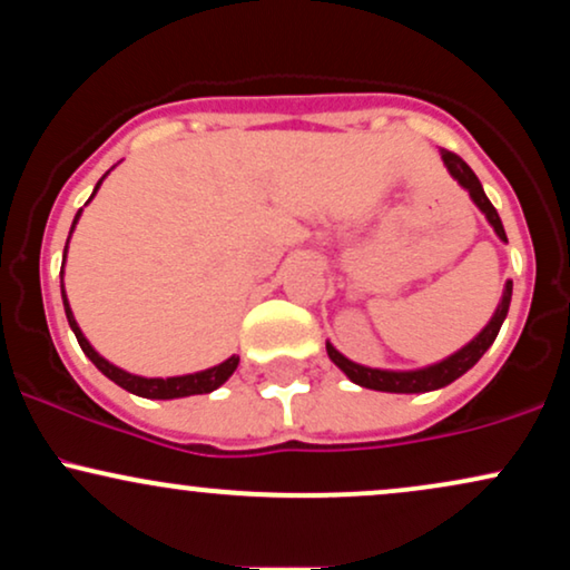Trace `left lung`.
Instances as JSON below:
<instances>
[{"label":"left lung","mask_w":570,"mask_h":570,"mask_svg":"<svg viewBox=\"0 0 570 570\" xmlns=\"http://www.w3.org/2000/svg\"><path fill=\"white\" fill-rule=\"evenodd\" d=\"M442 160H444V166H448L450 176H453L458 185L466 189L469 198H472L476 203V208H480V212L485 214L490 225H493L495 235H499L501 240H507V233H503L499 212H495L493 203L488 200L485 189H482L480 179H476V174L472 171V168H469L466 163L458 158L455 153H448V149H442ZM509 303H512V281H507V286H503L501 303H499V307H495L493 318H490L485 330H482L480 335L472 340V343L463 345L461 351H455L453 356L442 358V362L431 364V367H423V370L394 372V370L362 367V364H356V362H351V358H345L343 353H340L332 343H326V353H330L332 362H335L337 367L343 370L353 383L362 385V389L389 391V394H426V391L444 389V385H450L453 381H458V377H461L463 372H469L476 362H480L482 353H485L490 345H493L495 335H499L503 318H507V313H509Z\"/></svg>","instance_id":"obj_1"}]
</instances>
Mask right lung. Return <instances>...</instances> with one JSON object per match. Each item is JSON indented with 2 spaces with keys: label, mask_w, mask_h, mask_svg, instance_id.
Returning <instances> with one entry per match:
<instances>
[{
  "label": "right lung",
  "mask_w": 570,
  "mask_h": 570,
  "mask_svg": "<svg viewBox=\"0 0 570 570\" xmlns=\"http://www.w3.org/2000/svg\"><path fill=\"white\" fill-rule=\"evenodd\" d=\"M104 176H107V174H104ZM104 176H101V179H98L96 189L101 187ZM96 189H94V195H96ZM94 195H90V198H94ZM80 214H82V208H80V212H77L75 222H71V230H75V225H77V219H80ZM67 244H69V240H67ZM63 259H67V248H63ZM61 297H63V311H67L69 326H71V332H75V337H77V343H80V348L85 351V356H88L90 362H94L96 367L109 377V381H115L117 385H120V389H126V391H130V394H136V396H144V399H179V396H193V394H212V391L219 389V385L233 375L235 367H238V356H230V358H227V362L217 364V367L203 370V372H193V375H179V377H141V375H130V372L115 367V364H109L107 358L98 356L94 345H90L88 340H85L82 330L75 322V313H71V307H69L67 292H63V284H61Z\"/></svg>",
  "instance_id": "add662e5"
}]
</instances>
